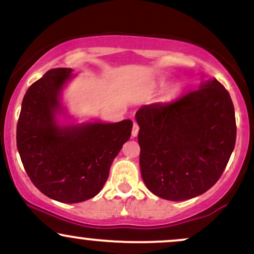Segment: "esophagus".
<instances>
[{"label": "esophagus", "instance_id": "1", "mask_svg": "<svg viewBox=\"0 0 254 254\" xmlns=\"http://www.w3.org/2000/svg\"><path fill=\"white\" fill-rule=\"evenodd\" d=\"M138 130H139L138 124H137L136 122H133V125H132V131H131V135H132V137H136V136H137V133H138Z\"/></svg>", "mask_w": 254, "mask_h": 254}]
</instances>
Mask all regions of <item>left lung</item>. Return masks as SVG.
I'll return each mask as SVG.
<instances>
[{
  "label": "left lung",
  "mask_w": 254,
  "mask_h": 254,
  "mask_svg": "<svg viewBox=\"0 0 254 254\" xmlns=\"http://www.w3.org/2000/svg\"><path fill=\"white\" fill-rule=\"evenodd\" d=\"M139 125V167L149 190L168 200L204 193L222 176L237 139L230 95L216 78L171 103L144 105Z\"/></svg>",
  "instance_id": "1"
}]
</instances>
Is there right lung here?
<instances>
[{"label":"right lung","instance_id":"1","mask_svg":"<svg viewBox=\"0 0 254 254\" xmlns=\"http://www.w3.org/2000/svg\"><path fill=\"white\" fill-rule=\"evenodd\" d=\"M70 68H56L26 92L16 127V145L26 173L45 196L80 203L100 192L110 167L131 136L132 122L61 127V92Z\"/></svg>","mask_w":254,"mask_h":254}]
</instances>
